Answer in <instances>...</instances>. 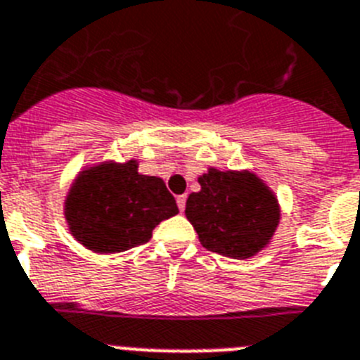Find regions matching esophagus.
I'll return each instance as SVG.
<instances>
[{
	"mask_svg": "<svg viewBox=\"0 0 360 360\" xmlns=\"http://www.w3.org/2000/svg\"><path fill=\"white\" fill-rule=\"evenodd\" d=\"M186 200H187V196H186V195H180V196H178V198H176L178 210H180V211L186 210Z\"/></svg>",
	"mask_w": 360,
	"mask_h": 360,
	"instance_id": "34e87169",
	"label": "esophagus"
}]
</instances>
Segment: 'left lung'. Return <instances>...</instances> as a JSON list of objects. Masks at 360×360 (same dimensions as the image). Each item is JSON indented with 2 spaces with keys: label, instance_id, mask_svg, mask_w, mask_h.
I'll return each instance as SVG.
<instances>
[{
  "label": "left lung",
  "instance_id": "8db88e82",
  "mask_svg": "<svg viewBox=\"0 0 360 360\" xmlns=\"http://www.w3.org/2000/svg\"><path fill=\"white\" fill-rule=\"evenodd\" d=\"M198 184L200 191L186 202V217L205 250L242 260L269 244L281 205L257 174L210 167Z\"/></svg>",
  "mask_w": 360,
  "mask_h": 360
}]
</instances>
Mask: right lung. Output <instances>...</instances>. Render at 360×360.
Wrapping results in <instances>:
<instances>
[{
	"mask_svg": "<svg viewBox=\"0 0 360 360\" xmlns=\"http://www.w3.org/2000/svg\"><path fill=\"white\" fill-rule=\"evenodd\" d=\"M176 213V200L164 180L138 173L136 160L85 167L65 198L70 235L101 255L146 244L153 229Z\"/></svg>",
	"mask_w": 360,
	"mask_h": 360,
	"instance_id": "1",
	"label": "right lung"
}]
</instances>
